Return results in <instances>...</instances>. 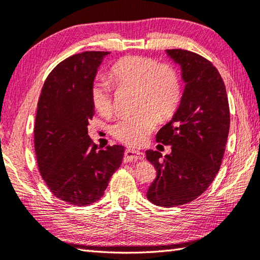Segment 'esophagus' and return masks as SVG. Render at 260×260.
<instances>
[{
    "instance_id": "34e87169",
    "label": "esophagus",
    "mask_w": 260,
    "mask_h": 260,
    "mask_svg": "<svg viewBox=\"0 0 260 260\" xmlns=\"http://www.w3.org/2000/svg\"><path fill=\"white\" fill-rule=\"evenodd\" d=\"M144 159V153L138 151V150H133V149H127L125 151V157L124 160L127 161H133V160H142Z\"/></svg>"
}]
</instances>
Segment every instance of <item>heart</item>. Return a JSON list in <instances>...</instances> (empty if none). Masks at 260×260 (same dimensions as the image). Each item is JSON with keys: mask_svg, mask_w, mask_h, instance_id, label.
Masks as SVG:
<instances>
[{"mask_svg": "<svg viewBox=\"0 0 260 260\" xmlns=\"http://www.w3.org/2000/svg\"><path fill=\"white\" fill-rule=\"evenodd\" d=\"M110 78L118 87L138 88L136 109L139 112L122 116L110 126L111 134L127 146H141L156 128L158 117L166 120L174 114L181 99V80L178 72L166 64L143 56H126L110 69ZM95 109L109 116L113 111L111 82L98 78L90 89Z\"/></svg>", "mask_w": 260, "mask_h": 260, "instance_id": "obj_1", "label": "heart"}]
</instances>
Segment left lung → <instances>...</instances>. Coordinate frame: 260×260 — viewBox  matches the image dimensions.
Listing matches in <instances>:
<instances>
[{
    "label": "left lung",
    "mask_w": 260,
    "mask_h": 260,
    "mask_svg": "<svg viewBox=\"0 0 260 260\" xmlns=\"http://www.w3.org/2000/svg\"><path fill=\"white\" fill-rule=\"evenodd\" d=\"M179 65L183 94L172 119L162 126L156 141L170 144L161 156L147 150L157 177L147 191L152 204L172 208L189 203L212 183L221 165L230 133V105L218 70L204 57L182 49H167Z\"/></svg>",
    "instance_id": "obj_1"
}]
</instances>
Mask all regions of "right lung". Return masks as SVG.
<instances>
[{
    "mask_svg": "<svg viewBox=\"0 0 260 260\" xmlns=\"http://www.w3.org/2000/svg\"><path fill=\"white\" fill-rule=\"evenodd\" d=\"M108 55L85 51L61 61L46 79L38 103L34 147L39 171L57 199L73 205L98 202L124 158L122 146L99 150L88 135L95 114L90 89Z\"/></svg>",
    "mask_w": 260,
    "mask_h": 260,
    "instance_id": "right-lung-1",
    "label": "right lung"
}]
</instances>
